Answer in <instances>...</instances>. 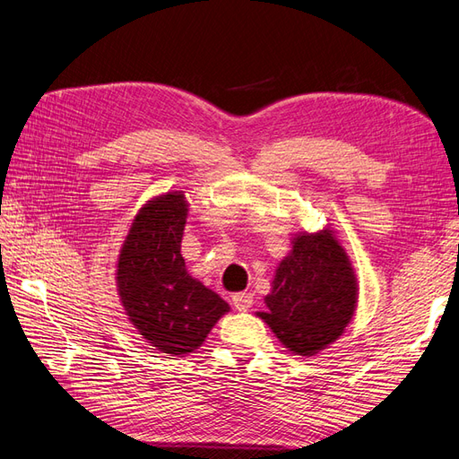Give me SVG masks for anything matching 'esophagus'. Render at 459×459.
I'll use <instances>...</instances> for the list:
<instances>
[{
  "instance_id": "esophagus-1",
  "label": "esophagus",
  "mask_w": 459,
  "mask_h": 459,
  "mask_svg": "<svg viewBox=\"0 0 459 459\" xmlns=\"http://www.w3.org/2000/svg\"><path fill=\"white\" fill-rule=\"evenodd\" d=\"M231 302H233V307L238 308L239 312H245V310L251 308V304H253V293H247V290H243V293H235V295L231 297Z\"/></svg>"
}]
</instances>
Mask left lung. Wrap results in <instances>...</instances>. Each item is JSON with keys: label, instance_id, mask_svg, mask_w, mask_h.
I'll list each match as a JSON object with an SVG mask.
<instances>
[{"label": "left lung", "instance_id": "1", "mask_svg": "<svg viewBox=\"0 0 459 459\" xmlns=\"http://www.w3.org/2000/svg\"><path fill=\"white\" fill-rule=\"evenodd\" d=\"M280 262L266 312L256 316L290 352L314 356L335 342L351 324L358 304L352 262L329 228L297 233Z\"/></svg>", "mask_w": 459, "mask_h": 459}]
</instances>
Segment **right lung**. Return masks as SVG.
<instances>
[{
    "instance_id": "right-lung-1",
    "label": "right lung",
    "mask_w": 459,
    "mask_h": 459,
    "mask_svg": "<svg viewBox=\"0 0 459 459\" xmlns=\"http://www.w3.org/2000/svg\"><path fill=\"white\" fill-rule=\"evenodd\" d=\"M184 191L147 201L135 214L117 264V290L130 324L157 351H197L230 304L191 277L182 256Z\"/></svg>"
}]
</instances>
